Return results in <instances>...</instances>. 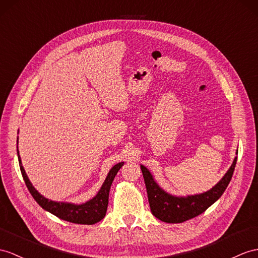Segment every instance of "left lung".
I'll list each match as a JSON object with an SVG mask.
<instances>
[{
	"label": "left lung",
	"instance_id": "left-lung-1",
	"mask_svg": "<svg viewBox=\"0 0 258 258\" xmlns=\"http://www.w3.org/2000/svg\"><path fill=\"white\" fill-rule=\"evenodd\" d=\"M237 158L234 159L227 174L219 183L204 194L188 197H174L162 190L155 183L147 167L141 165L144 183H146L151 212L155 218L167 223H181L202 215L222 196L233 175Z\"/></svg>",
	"mask_w": 258,
	"mask_h": 258
}]
</instances>
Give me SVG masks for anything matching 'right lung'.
Returning a JSON list of instances; mask_svg holds the SVG:
<instances>
[{"mask_svg":"<svg viewBox=\"0 0 258 258\" xmlns=\"http://www.w3.org/2000/svg\"><path fill=\"white\" fill-rule=\"evenodd\" d=\"M18 140V139H17ZM18 154V149H17ZM18 163H20V168L23 175V178L25 180L29 192L31 196L34 197L38 205L42 209H45L49 212H51L52 215L58 217L62 220H66L68 222L78 223V224H94L99 222L107 211L108 206V196H109V189L114 180L116 174L118 173L119 169L123 165V162L118 163L109 171L107 177H106L104 184L100 188V190L96 195L95 197L91 199L90 202L82 205H73V204H66V203H55L52 200H48L37 191L34 186L31 185L29 181L25 169L22 165V161L18 154Z\"/></svg>","mask_w":258,"mask_h":258,"instance_id":"obj_1","label":"right lung"}]
</instances>
